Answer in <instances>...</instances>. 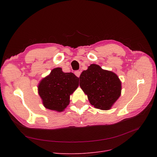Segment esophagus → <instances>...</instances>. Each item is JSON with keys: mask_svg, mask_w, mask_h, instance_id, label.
Masks as SVG:
<instances>
[{"mask_svg": "<svg viewBox=\"0 0 157 157\" xmlns=\"http://www.w3.org/2000/svg\"><path fill=\"white\" fill-rule=\"evenodd\" d=\"M74 74H75V75L77 76V77H79V76H80V74H81V71H75L74 72Z\"/></svg>", "mask_w": 157, "mask_h": 157, "instance_id": "esophagus-1", "label": "esophagus"}]
</instances>
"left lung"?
Returning a JSON list of instances; mask_svg holds the SVG:
<instances>
[{
  "label": "left lung",
  "instance_id": "obj_1",
  "mask_svg": "<svg viewBox=\"0 0 157 157\" xmlns=\"http://www.w3.org/2000/svg\"><path fill=\"white\" fill-rule=\"evenodd\" d=\"M79 86L95 108L109 110L121 95V83L116 74L91 64L79 76Z\"/></svg>",
  "mask_w": 157,
  "mask_h": 157
}]
</instances>
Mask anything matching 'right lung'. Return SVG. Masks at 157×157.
<instances>
[{"label": "right lung", "mask_w": 157, "mask_h": 157, "mask_svg": "<svg viewBox=\"0 0 157 157\" xmlns=\"http://www.w3.org/2000/svg\"><path fill=\"white\" fill-rule=\"evenodd\" d=\"M78 86L79 78L76 75L57 67L40 81L38 93L46 108L62 112L69 104L70 95Z\"/></svg>", "instance_id": "obj_1"}]
</instances>
